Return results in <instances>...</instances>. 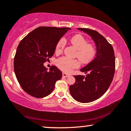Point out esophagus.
Returning <instances> with one entry per match:
<instances>
[{
  "label": "esophagus",
  "instance_id": "1",
  "mask_svg": "<svg viewBox=\"0 0 131 131\" xmlns=\"http://www.w3.org/2000/svg\"><path fill=\"white\" fill-rule=\"evenodd\" d=\"M70 75L67 74V73H62V77H64V78H68V77H69Z\"/></svg>",
  "mask_w": 131,
  "mask_h": 131
}]
</instances>
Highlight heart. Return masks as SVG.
<instances>
[{"label": "heart", "mask_w": 131, "mask_h": 131, "mask_svg": "<svg viewBox=\"0 0 131 131\" xmlns=\"http://www.w3.org/2000/svg\"><path fill=\"white\" fill-rule=\"evenodd\" d=\"M70 42L78 49L77 56L82 62L86 63L94 58L96 53L95 48L93 44L88 43L86 39L83 36L81 35L73 36L71 37ZM65 46L66 40L64 39H60L57 44L55 52L57 53H61L63 51ZM57 66L62 71L70 72L73 69L79 67L80 64L76 60L63 57L57 60Z\"/></svg>", "instance_id": "b5f03b06"}]
</instances>
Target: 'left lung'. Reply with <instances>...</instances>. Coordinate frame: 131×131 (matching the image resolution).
<instances>
[{
    "label": "left lung",
    "instance_id": "1",
    "mask_svg": "<svg viewBox=\"0 0 131 131\" xmlns=\"http://www.w3.org/2000/svg\"><path fill=\"white\" fill-rule=\"evenodd\" d=\"M92 37L96 47V57L80 69L85 76H74L76 82L70 92L76 101L82 103L94 101L103 96L112 83L115 71L113 48L103 36L95 30L78 28Z\"/></svg>",
    "mask_w": 131,
    "mask_h": 131
}]
</instances>
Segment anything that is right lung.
<instances>
[{
	"label": "right lung",
	"mask_w": 131,
	"mask_h": 131,
	"mask_svg": "<svg viewBox=\"0 0 131 131\" xmlns=\"http://www.w3.org/2000/svg\"><path fill=\"white\" fill-rule=\"evenodd\" d=\"M68 27H40L28 33L18 46L14 58V71L19 85L26 93L43 98L52 92L62 72L56 66L49 70L44 62L53 55L57 43L70 30Z\"/></svg>",
	"instance_id": "1"
}]
</instances>
